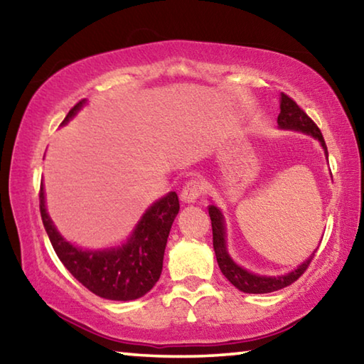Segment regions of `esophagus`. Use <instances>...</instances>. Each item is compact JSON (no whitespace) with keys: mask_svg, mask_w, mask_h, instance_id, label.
I'll list each match as a JSON object with an SVG mask.
<instances>
[{"mask_svg":"<svg viewBox=\"0 0 364 364\" xmlns=\"http://www.w3.org/2000/svg\"><path fill=\"white\" fill-rule=\"evenodd\" d=\"M204 193V184L199 180H189L181 189V199L184 202H194Z\"/></svg>","mask_w":364,"mask_h":364,"instance_id":"1","label":"esophagus"}]
</instances>
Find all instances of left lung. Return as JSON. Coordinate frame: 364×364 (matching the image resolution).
<instances>
[{
    "label": "left lung",
    "mask_w": 364,
    "mask_h": 364,
    "mask_svg": "<svg viewBox=\"0 0 364 364\" xmlns=\"http://www.w3.org/2000/svg\"><path fill=\"white\" fill-rule=\"evenodd\" d=\"M278 125L281 128H286V130H297L301 133L311 134V136H315L318 141H321V146L324 147L326 154H328V146H326L323 133L318 128L316 123L306 115L305 110L301 109L291 96H287L284 93L281 95V112L278 115ZM208 215H210L212 220L213 249L215 255H217L218 267L221 269V273L226 276V279L230 281L234 287H237L239 291L247 294H268L279 291V289H284L294 284V282L305 273L308 267H310V263L313 262V258H315L316 250L313 252L310 258H308L305 263H301L297 269H294L292 273H289L286 276H278V278H273V276L269 278V276H258L254 273H249V271L237 267V264L231 260V257L228 255L225 244V223L218 208L215 205H208Z\"/></svg>",
    "instance_id": "obj_1"
}]
</instances>
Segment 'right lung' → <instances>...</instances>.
Listing matches in <instances>:
<instances>
[{"label": "right lung", "instance_id": "obj_1", "mask_svg": "<svg viewBox=\"0 0 364 364\" xmlns=\"http://www.w3.org/2000/svg\"><path fill=\"white\" fill-rule=\"evenodd\" d=\"M85 100L73 106L63 123L83 106ZM180 212L176 193H168L144 213L143 220L123 247L110 250H82L64 241L56 231L45 207L43 183L40 186V213L49 241L59 260L70 274L88 291L107 300H134L143 297L162 273L164 252L170 228Z\"/></svg>", "mask_w": 364, "mask_h": 364}]
</instances>
